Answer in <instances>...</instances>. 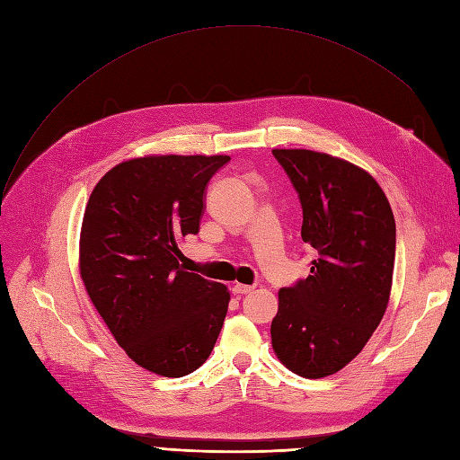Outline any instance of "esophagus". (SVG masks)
<instances>
[{
  "label": "esophagus",
  "instance_id": "1",
  "mask_svg": "<svg viewBox=\"0 0 460 460\" xmlns=\"http://www.w3.org/2000/svg\"><path fill=\"white\" fill-rule=\"evenodd\" d=\"M255 288L253 286H245V284H234L232 286V294L234 296H247V294H252Z\"/></svg>",
  "mask_w": 460,
  "mask_h": 460
}]
</instances>
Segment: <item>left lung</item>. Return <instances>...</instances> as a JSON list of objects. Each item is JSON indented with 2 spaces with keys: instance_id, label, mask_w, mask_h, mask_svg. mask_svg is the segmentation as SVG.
Segmentation results:
<instances>
[{
  "instance_id": "left-lung-1",
  "label": "left lung",
  "mask_w": 460,
  "mask_h": 460,
  "mask_svg": "<svg viewBox=\"0 0 460 460\" xmlns=\"http://www.w3.org/2000/svg\"><path fill=\"white\" fill-rule=\"evenodd\" d=\"M296 186L301 238L318 252L311 274L278 291L270 324L280 363L303 378L340 372L382 323L394 282L395 218L360 166L311 149H272Z\"/></svg>"
}]
</instances>
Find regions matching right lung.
I'll list each match as a JSON object with an SVG mask.
<instances>
[{
    "label": "right lung",
    "instance_id": "add662e5",
    "mask_svg": "<svg viewBox=\"0 0 460 460\" xmlns=\"http://www.w3.org/2000/svg\"><path fill=\"white\" fill-rule=\"evenodd\" d=\"M228 155H146L103 174L80 228V278L136 365L180 378L211 355L228 311L225 284L180 267L205 191Z\"/></svg>",
    "mask_w": 460,
    "mask_h": 460
}]
</instances>
